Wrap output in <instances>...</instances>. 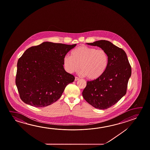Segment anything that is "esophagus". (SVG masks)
Here are the masks:
<instances>
[{"mask_svg": "<svg viewBox=\"0 0 150 150\" xmlns=\"http://www.w3.org/2000/svg\"><path fill=\"white\" fill-rule=\"evenodd\" d=\"M79 79V78L78 77H75V81H78Z\"/></svg>", "mask_w": 150, "mask_h": 150, "instance_id": "34e87169", "label": "esophagus"}]
</instances>
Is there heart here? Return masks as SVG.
I'll return each instance as SVG.
<instances>
[{"label":"heart","instance_id":"heart-1","mask_svg":"<svg viewBox=\"0 0 150 150\" xmlns=\"http://www.w3.org/2000/svg\"><path fill=\"white\" fill-rule=\"evenodd\" d=\"M64 68L69 73L78 71L87 79L96 80L105 74L109 64V55L103 49L81 45L63 58Z\"/></svg>","mask_w":150,"mask_h":150}]
</instances>
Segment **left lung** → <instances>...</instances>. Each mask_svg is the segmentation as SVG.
<instances>
[{
	"label": "left lung",
	"instance_id": "left-lung-1",
	"mask_svg": "<svg viewBox=\"0 0 150 150\" xmlns=\"http://www.w3.org/2000/svg\"><path fill=\"white\" fill-rule=\"evenodd\" d=\"M87 44L105 50L109 55V64L106 72L99 79L87 81L82 95L93 107L106 109L125 95L131 67L125 51L111 42L99 40Z\"/></svg>",
	"mask_w": 150,
	"mask_h": 150
}]
</instances>
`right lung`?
Returning <instances> with one entry per match:
<instances>
[{"label": "right lung", "instance_id": "right-lung-1", "mask_svg": "<svg viewBox=\"0 0 150 150\" xmlns=\"http://www.w3.org/2000/svg\"><path fill=\"white\" fill-rule=\"evenodd\" d=\"M76 45L44 42L24 52L18 61L16 84L25 103L44 107L61 97L75 79L64 69L63 58Z\"/></svg>", "mask_w": 150, "mask_h": 150}]
</instances>
